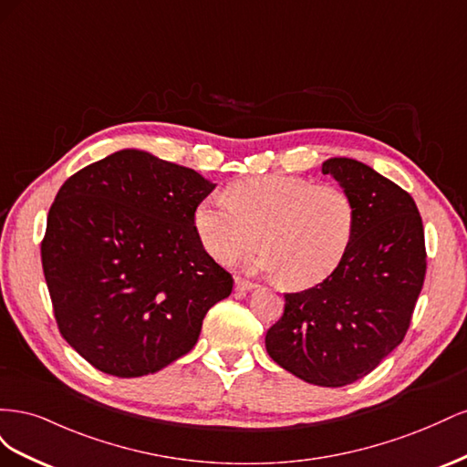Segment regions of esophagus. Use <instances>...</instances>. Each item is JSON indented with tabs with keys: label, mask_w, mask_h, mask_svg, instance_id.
<instances>
[{
	"label": "esophagus",
	"mask_w": 467,
	"mask_h": 467,
	"mask_svg": "<svg viewBox=\"0 0 467 467\" xmlns=\"http://www.w3.org/2000/svg\"><path fill=\"white\" fill-rule=\"evenodd\" d=\"M255 286H257L255 282L245 280V278H235V292H239V294H245V292L253 290Z\"/></svg>",
	"instance_id": "esophagus-1"
}]
</instances>
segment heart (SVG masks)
Returning <instances> with one entry per match:
<instances>
[{"label": "heart", "mask_w": 467, "mask_h": 467, "mask_svg": "<svg viewBox=\"0 0 467 467\" xmlns=\"http://www.w3.org/2000/svg\"><path fill=\"white\" fill-rule=\"evenodd\" d=\"M357 228L350 194L290 175L237 181L223 199L208 196L194 210V232L212 259L232 265L257 247L255 266L292 288L314 286L341 265Z\"/></svg>", "instance_id": "b5f03b06"}]
</instances>
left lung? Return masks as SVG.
Instances as JSON below:
<instances>
[{
    "instance_id": "obj_1",
    "label": "left lung",
    "mask_w": 467,
    "mask_h": 467,
    "mask_svg": "<svg viewBox=\"0 0 467 467\" xmlns=\"http://www.w3.org/2000/svg\"><path fill=\"white\" fill-rule=\"evenodd\" d=\"M335 177L357 206L345 259L319 285L285 294V314L266 331V352L307 384H352L398 347L427 275L425 230L411 194L357 160L333 158Z\"/></svg>"
}]
</instances>
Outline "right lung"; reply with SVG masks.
Here are the masks:
<instances>
[{"instance_id": "right-lung-1", "label": "right lung", "mask_w": 467, "mask_h": 467, "mask_svg": "<svg viewBox=\"0 0 467 467\" xmlns=\"http://www.w3.org/2000/svg\"><path fill=\"white\" fill-rule=\"evenodd\" d=\"M194 169L120 150L74 173L40 244L56 323L97 370L138 378L199 341L232 275L204 251L194 210L214 191Z\"/></svg>"}]
</instances>
